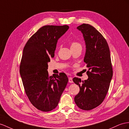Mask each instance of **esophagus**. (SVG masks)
Returning <instances> with one entry per match:
<instances>
[{
	"label": "esophagus",
	"instance_id": "1",
	"mask_svg": "<svg viewBox=\"0 0 129 129\" xmlns=\"http://www.w3.org/2000/svg\"><path fill=\"white\" fill-rule=\"evenodd\" d=\"M69 83H73V80H72V77L69 78Z\"/></svg>",
	"mask_w": 129,
	"mask_h": 129
}]
</instances>
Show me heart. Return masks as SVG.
I'll return each instance as SVG.
<instances>
[{
	"mask_svg": "<svg viewBox=\"0 0 129 129\" xmlns=\"http://www.w3.org/2000/svg\"><path fill=\"white\" fill-rule=\"evenodd\" d=\"M78 46H81V44H80V43H78V42H77L76 41L72 42L71 44V48L78 47Z\"/></svg>",
	"mask_w": 129,
	"mask_h": 129,
	"instance_id": "1",
	"label": "heart"
}]
</instances>
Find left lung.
<instances>
[{"mask_svg": "<svg viewBox=\"0 0 129 129\" xmlns=\"http://www.w3.org/2000/svg\"><path fill=\"white\" fill-rule=\"evenodd\" d=\"M83 34L86 45L84 62L88 70V80L74 77L73 81L80 87L75 97L80 109L89 111L100 105L106 96L113 76L110 51L107 42L93 26L83 23L77 28Z\"/></svg>", "mask_w": 129, "mask_h": 129, "instance_id": "1", "label": "left lung"}]
</instances>
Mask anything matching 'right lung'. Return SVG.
<instances>
[{"mask_svg": "<svg viewBox=\"0 0 129 129\" xmlns=\"http://www.w3.org/2000/svg\"><path fill=\"white\" fill-rule=\"evenodd\" d=\"M69 26L44 25L28 40L23 48L19 72L25 94L39 110L49 112L59 103L68 78L61 72L49 76L48 62L53 58L58 40Z\"/></svg>", "mask_w": 129, "mask_h": 129, "instance_id": "right-lung-1", "label": "right lung"}]
</instances>
